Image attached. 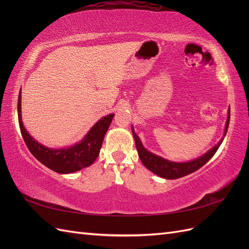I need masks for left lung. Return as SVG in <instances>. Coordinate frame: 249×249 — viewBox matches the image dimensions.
Listing matches in <instances>:
<instances>
[{"label": "left lung", "mask_w": 249, "mask_h": 249, "mask_svg": "<svg viewBox=\"0 0 249 249\" xmlns=\"http://www.w3.org/2000/svg\"><path fill=\"white\" fill-rule=\"evenodd\" d=\"M230 124V111H229V117L227 120V124H225V131H224V136L227 135L228 132V127ZM133 132V136L135 139V143H136V148L139 155V158L141 162L143 163L144 166L149 169L150 171H153L155 175L159 176L164 178H169V179H175L185 177L187 175H190V173L196 171L200 167H202L211 158H212L215 153L217 152V149L219 148L221 142L223 138L218 142V144L215 145L212 149H210L207 154L201 156L200 158L196 160H193L190 162H186V163H176V162H170L168 160H165L163 158L156 156L152 154L148 150H146L144 147H143L141 140L136 135V133Z\"/></svg>", "instance_id": "8db88e82"}]
</instances>
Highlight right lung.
Here are the masks:
<instances>
[{
  "label": "right lung",
  "mask_w": 249,
  "mask_h": 249,
  "mask_svg": "<svg viewBox=\"0 0 249 249\" xmlns=\"http://www.w3.org/2000/svg\"><path fill=\"white\" fill-rule=\"evenodd\" d=\"M20 92L18 101V124L22 139H24L28 149L37 160L44 166L58 173H71L82 168H86L91 165L97 156L103 144L105 134L108 131L114 114H109L99 120L88 132L81 142L69 148L52 149L41 145L34 140L26 131L21 122L20 115Z\"/></svg>",
  "instance_id": "right-lung-1"
}]
</instances>
